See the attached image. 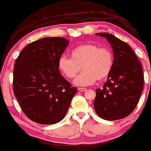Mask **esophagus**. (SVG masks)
I'll return each instance as SVG.
<instances>
[{"label": "esophagus", "mask_w": 151, "mask_h": 151, "mask_svg": "<svg viewBox=\"0 0 151 151\" xmlns=\"http://www.w3.org/2000/svg\"><path fill=\"white\" fill-rule=\"evenodd\" d=\"M86 90H87V89H86V88H83V87L78 88V91H80V92H86Z\"/></svg>", "instance_id": "esophagus-1"}]
</instances>
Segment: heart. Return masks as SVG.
Returning <instances> with one entry per match:
<instances>
[{
  "mask_svg": "<svg viewBox=\"0 0 151 151\" xmlns=\"http://www.w3.org/2000/svg\"><path fill=\"white\" fill-rule=\"evenodd\" d=\"M58 65L62 73L70 79L74 78L82 67L83 72L74 80V84L86 86L109 76L114 66V54L109 47L86 43L74 47L70 58L62 56Z\"/></svg>",
  "mask_w": 151,
  "mask_h": 151,
  "instance_id": "heart-1",
  "label": "heart"
}]
</instances>
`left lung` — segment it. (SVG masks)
<instances>
[{
    "label": "left lung",
    "instance_id": "left-lung-1",
    "mask_svg": "<svg viewBox=\"0 0 151 151\" xmlns=\"http://www.w3.org/2000/svg\"><path fill=\"white\" fill-rule=\"evenodd\" d=\"M105 37L114 53V66L102 89H96L94 108L101 118L117 120L129 115L139 102L144 86L142 67L126 42L109 33Z\"/></svg>",
    "mask_w": 151,
    "mask_h": 151
}]
</instances>
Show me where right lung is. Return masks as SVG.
Here are the masks:
<instances>
[{
    "label": "right lung",
    "mask_w": 151,
    "mask_h": 151,
    "mask_svg": "<svg viewBox=\"0 0 151 151\" xmlns=\"http://www.w3.org/2000/svg\"><path fill=\"white\" fill-rule=\"evenodd\" d=\"M68 43L63 37L40 39L28 44L16 59L13 92L32 121L42 125L60 122L77 92L58 65Z\"/></svg>",
    "instance_id": "right-lung-1"
}]
</instances>
